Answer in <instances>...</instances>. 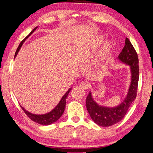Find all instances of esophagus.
I'll list each match as a JSON object with an SVG mask.
<instances>
[{"mask_svg":"<svg viewBox=\"0 0 153 153\" xmlns=\"http://www.w3.org/2000/svg\"><path fill=\"white\" fill-rule=\"evenodd\" d=\"M79 86H80V87L82 88V89H87L88 88L90 87V84H89V82H87V81H82L80 83Z\"/></svg>","mask_w":153,"mask_h":153,"instance_id":"esophagus-1","label":"esophagus"}]
</instances>
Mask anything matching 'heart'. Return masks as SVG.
I'll list each match as a JSON object with an SVG mask.
<instances>
[{"label":"heart","instance_id":"heart-1","mask_svg":"<svg viewBox=\"0 0 153 153\" xmlns=\"http://www.w3.org/2000/svg\"><path fill=\"white\" fill-rule=\"evenodd\" d=\"M98 43V44L101 43V39L99 40ZM111 47H112V44H111V42H107V43H106V44H105V50H106V51H109L111 48Z\"/></svg>","mask_w":153,"mask_h":153}]
</instances>
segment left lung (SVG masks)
Returning <instances> with one entry per match:
<instances>
[{
	"label": "left lung",
	"instance_id": "left-lung-1",
	"mask_svg": "<svg viewBox=\"0 0 153 153\" xmlns=\"http://www.w3.org/2000/svg\"><path fill=\"white\" fill-rule=\"evenodd\" d=\"M118 59L130 66L131 83L125 100L117 107H107L98 105L92 98L91 92L86 99V106L91 119L102 127L111 126L120 121L137 97L139 77V58L136 51L128 38L126 39L125 46Z\"/></svg>",
	"mask_w": 153,
	"mask_h": 153
}]
</instances>
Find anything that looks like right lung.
<instances>
[{
	"label": "right lung",
	"mask_w": 153,
	"mask_h": 153,
	"mask_svg": "<svg viewBox=\"0 0 153 153\" xmlns=\"http://www.w3.org/2000/svg\"><path fill=\"white\" fill-rule=\"evenodd\" d=\"M36 28H37V27H36L35 28H34L33 30L31 31V33H30L28 35H27L26 37H25L24 39L20 43L19 47L17 48L16 53H15L14 57H16V56L17 55V54H18L19 51L20 50L21 47L22 46L23 42H25L27 38H28L29 36L31 35V34L33 33V32L35 30ZM71 90V88H70V89L66 91V93L63 96V97L62 98L61 100L59 101V102L58 103V105L53 109L52 111H51L50 112L47 114H32L30 112H29V111L25 110L22 106H21V107L22 108L25 114H26L32 120L37 123L39 124L44 125V126H48V125H51L53 123H55V121H57V120L62 117V114H63L64 109H65V107H66V97H67V96L68 95V94H69Z\"/></svg>",
	"instance_id": "1"
}]
</instances>
